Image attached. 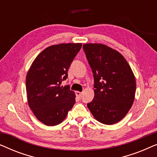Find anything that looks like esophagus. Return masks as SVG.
Wrapping results in <instances>:
<instances>
[{"mask_svg": "<svg viewBox=\"0 0 157 157\" xmlns=\"http://www.w3.org/2000/svg\"><path fill=\"white\" fill-rule=\"evenodd\" d=\"M76 95L77 97L80 98L81 95H82V93H81V92H80V91H76Z\"/></svg>", "mask_w": 157, "mask_h": 157, "instance_id": "1", "label": "esophagus"}]
</instances>
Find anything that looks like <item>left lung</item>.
I'll return each mask as SVG.
<instances>
[{
    "label": "left lung",
    "mask_w": 157,
    "mask_h": 157,
    "mask_svg": "<svg viewBox=\"0 0 157 157\" xmlns=\"http://www.w3.org/2000/svg\"><path fill=\"white\" fill-rule=\"evenodd\" d=\"M94 79V98L87 106L101 123L111 125L121 121L134 101L136 78L119 52L106 45L83 46Z\"/></svg>",
    "instance_id": "left-lung-1"
}]
</instances>
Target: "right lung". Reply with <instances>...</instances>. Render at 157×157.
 Returning <instances> with one entry per match:
<instances>
[{
  "label": "right lung",
  "instance_id": "1",
  "mask_svg": "<svg viewBox=\"0 0 157 157\" xmlns=\"http://www.w3.org/2000/svg\"><path fill=\"white\" fill-rule=\"evenodd\" d=\"M81 46V44L49 46L38 55L27 73L29 106L47 126L61 123L75 104L74 92L68 85L61 84L68 78V68Z\"/></svg>",
  "mask_w": 157,
  "mask_h": 157
}]
</instances>
